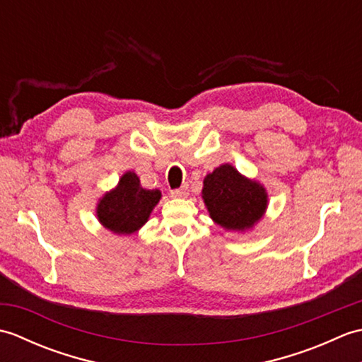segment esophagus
Returning <instances> with one entry per match:
<instances>
[{
  "label": "esophagus",
  "mask_w": 362,
  "mask_h": 362,
  "mask_svg": "<svg viewBox=\"0 0 362 362\" xmlns=\"http://www.w3.org/2000/svg\"><path fill=\"white\" fill-rule=\"evenodd\" d=\"M188 187H182L179 189H173L171 191V196L173 197H188Z\"/></svg>",
  "instance_id": "1"
}]
</instances>
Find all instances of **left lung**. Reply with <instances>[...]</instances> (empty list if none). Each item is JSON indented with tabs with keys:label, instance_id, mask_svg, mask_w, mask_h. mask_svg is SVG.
<instances>
[{
	"label": "left lung",
	"instance_id": "8db88e82",
	"mask_svg": "<svg viewBox=\"0 0 362 362\" xmlns=\"http://www.w3.org/2000/svg\"><path fill=\"white\" fill-rule=\"evenodd\" d=\"M202 199L210 218L233 232L252 228L267 209L266 188L228 163L205 175Z\"/></svg>",
	"mask_w": 362,
	"mask_h": 362
}]
</instances>
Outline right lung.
I'll use <instances>...</instances> for the list:
<instances>
[{"instance_id":"1","label":"right lung","mask_w":362,"mask_h":362,"mask_svg":"<svg viewBox=\"0 0 362 362\" xmlns=\"http://www.w3.org/2000/svg\"><path fill=\"white\" fill-rule=\"evenodd\" d=\"M160 197V189L143 188L138 175L127 171L117 187L99 199L96 216L110 232L130 235L148 222Z\"/></svg>"}]
</instances>
